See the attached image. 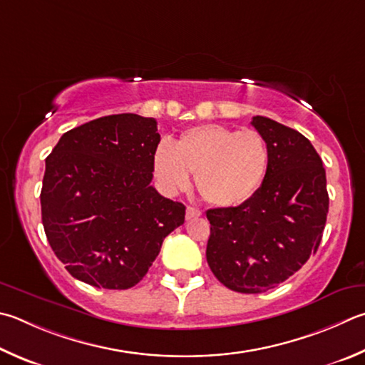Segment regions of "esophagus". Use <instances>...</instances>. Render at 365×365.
Here are the masks:
<instances>
[{
  "label": "esophagus",
  "mask_w": 365,
  "mask_h": 365,
  "mask_svg": "<svg viewBox=\"0 0 365 365\" xmlns=\"http://www.w3.org/2000/svg\"><path fill=\"white\" fill-rule=\"evenodd\" d=\"M201 215H202V212L200 209L191 207V205H188V207H187V218H188V220H191V218H196V217H201Z\"/></svg>",
  "instance_id": "esophagus-1"
}]
</instances>
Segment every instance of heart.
I'll list each match as a JSON object with an SVG mask.
<instances>
[{
  "mask_svg": "<svg viewBox=\"0 0 365 365\" xmlns=\"http://www.w3.org/2000/svg\"><path fill=\"white\" fill-rule=\"evenodd\" d=\"M271 164L269 145L260 132L202 124L185 130L153 153V172L168 193L188 188L190 174L205 202L236 207L262 188Z\"/></svg>",
  "mask_w": 365,
  "mask_h": 365,
  "instance_id": "b5f03b06",
  "label": "heart"
}]
</instances>
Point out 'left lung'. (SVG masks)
I'll list each match as a JSON object with an SVG mask.
<instances>
[{"instance_id":"obj_1","label":"left lung","mask_w":365,"mask_h":365,"mask_svg":"<svg viewBox=\"0 0 365 365\" xmlns=\"http://www.w3.org/2000/svg\"><path fill=\"white\" fill-rule=\"evenodd\" d=\"M252 125L271 151L262 188L236 207L205 212L209 267L241 294L267 292L297 273L319 247L329 212L326 169L308 138L264 116Z\"/></svg>"}]
</instances>
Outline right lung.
<instances>
[{"label": "right lung", "mask_w": 365, "mask_h": 365, "mask_svg": "<svg viewBox=\"0 0 365 365\" xmlns=\"http://www.w3.org/2000/svg\"><path fill=\"white\" fill-rule=\"evenodd\" d=\"M156 119L110 115L71 129L46 158L44 233L68 273L124 290L147 274L185 205L151 187Z\"/></svg>", "instance_id": "obj_1"}]
</instances>
